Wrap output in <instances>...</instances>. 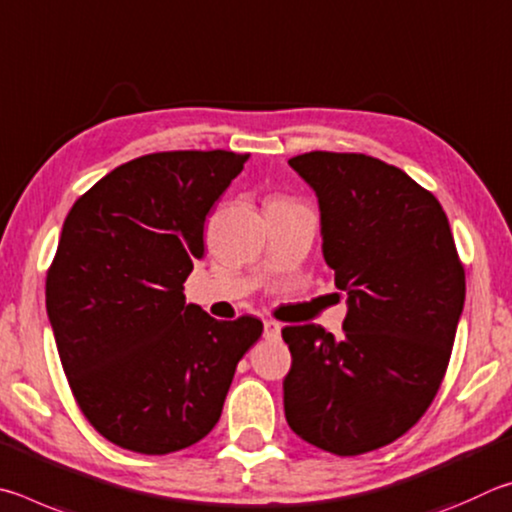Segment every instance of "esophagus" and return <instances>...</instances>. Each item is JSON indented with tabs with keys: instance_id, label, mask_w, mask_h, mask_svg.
I'll list each match as a JSON object with an SVG mask.
<instances>
[{
	"instance_id": "obj_1",
	"label": "esophagus",
	"mask_w": 512,
	"mask_h": 512,
	"mask_svg": "<svg viewBox=\"0 0 512 512\" xmlns=\"http://www.w3.org/2000/svg\"><path fill=\"white\" fill-rule=\"evenodd\" d=\"M265 328V339H279L281 337V324H276V321H265L263 324Z\"/></svg>"
}]
</instances>
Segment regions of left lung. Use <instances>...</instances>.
<instances>
[{
    "label": "left lung",
    "mask_w": 512,
    "mask_h": 512,
    "mask_svg": "<svg viewBox=\"0 0 512 512\" xmlns=\"http://www.w3.org/2000/svg\"><path fill=\"white\" fill-rule=\"evenodd\" d=\"M288 164L319 197L324 258L348 294L342 337L285 326L292 432L337 456L409 432L450 364L465 270L441 202L405 170L360 152L315 150Z\"/></svg>",
    "instance_id": "8db88e82"
}]
</instances>
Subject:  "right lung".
Segmentation results:
<instances>
[{
	"mask_svg": "<svg viewBox=\"0 0 512 512\" xmlns=\"http://www.w3.org/2000/svg\"><path fill=\"white\" fill-rule=\"evenodd\" d=\"M249 155L152 152L83 193L47 272V315L71 393L107 441L179 452L220 420L263 321H218L186 303L204 220Z\"/></svg>",
	"mask_w": 512,
	"mask_h": 512,
	"instance_id": "obj_1",
	"label": "right lung"
}]
</instances>
